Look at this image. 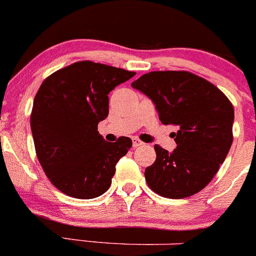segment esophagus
I'll use <instances>...</instances> for the list:
<instances>
[{
	"instance_id": "34e87169",
	"label": "esophagus",
	"mask_w": 256,
	"mask_h": 256,
	"mask_svg": "<svg viewBox=\"0 0 256 256\" xmlns=\"http://www.w3.org/2000/svg\"><path fill=\"white\" fill-rule=\"evenodd\" d=\"M142 144H144L142 141L138 140V138H135V140H134V142H132L134 147H140V146H142Z\"/></svg>"
}]
</instances>
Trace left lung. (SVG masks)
Instances as JSON below:
<instances>
[{"label": "left lung", "instance_id": "8db88e82", "mask_svg": "<svg viewBox=\"0 0 256 256\" xmlns=\"http://www.w3.org/2000/svg\"><path fill=\"white\" fill-rule=\"evenodd\" d=\"M131 85L154 102L162 124L178 128L172 154L154 144L156 161L144 170L148 187L171 200L202 190L233 142L230 100L210 82L184 70L151 72Z\"/></svg>", "mask_w": 256, "mask_h": 256}]
</instances>
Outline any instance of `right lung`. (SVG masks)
Here are the masks:
<instances>
[{
	"label": "right lung",
	"instance_id": "1",
	"mask_svg": "<svg viewBox=\"0 0 256 256\" xmlns=\"http://www.w3.org/2000/svg\"><path fill=\"white\" fill-rule=\"evenodd\" d=\"M135 72L76 62L44 79L36 94L30 128L38 161L52 184L79 200L109 190L115 166L132 146L121 136L108 142L98 124L109 115V94Z\"/></svg>",
	"mask_w": 256,
	"mask_h": 256
}]
</instances>
